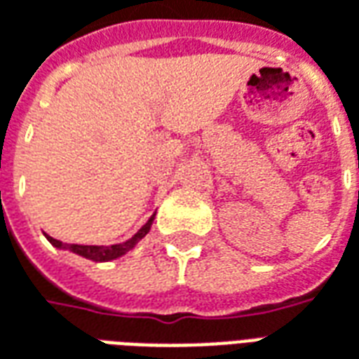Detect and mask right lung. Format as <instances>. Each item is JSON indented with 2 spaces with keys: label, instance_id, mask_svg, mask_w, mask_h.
I'll return each mask as SVG.
<instances>
[{
  "label": "right lung",
  "instance_id": "1",
  "mask_svg": "<svg viewBox=\"0 0 359 359\" xmlns=\"http://www.w3.org/2000/svg\"><path fill=\"white\" fill-rule=\"evenodd\" d=\"M154 219H156V213L148 219V223L146 225H142V229L138 233L134 234L133 238H128L123 244H113V246H82V244H63L57 238H53L50 234H46V238L50 241L51 246H55L59 250H69V252H73L76 256L86 257V259H92L95 264H102V262H111V259H117V257L125 256L126 252H130V250L138 244V242L149 233V229L154 225Z\"/></svg>",
  "mask_w": 359,
  "mask_h": 359
}]
</instances>
